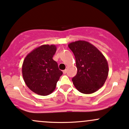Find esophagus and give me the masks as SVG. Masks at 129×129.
<instances>
[{
    "instance_id": "34e87169",
    "label": "esophagus",
    "mask_w": 129,
    "mask_h": 129,
    "mask_svg": "<svg viewBox=\"0 0 129 129\" xmlns=\"http://www.w3.org/2000/svg\"><path fill=\"white\" fill-rule=\"evenodd\" d=\"M63 74H66V73H67V70H66H66H63Z\"/></svg>"
}]
</instances>
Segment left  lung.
Here are the masks:
<instances>
[{
    "label": "left lung",
    "mask_w": 129,
    "mask_h": 129,
    "mask_svg": "<svg viewBox=\"0 0 129 129\" xmlns=\"http://www.w3.org/2000/svg\"><path fill=\"white\" fill-rule=\"evenodd\" d=\"M75 57L77 73L72 78L75 88L81 93L90 94L98 90L108 75V64L101 52L85 41L69 44Z\"/></svg>",
    "instance_id": "8db88e82"
}]
</instances>
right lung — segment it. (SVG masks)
I'll return each mask as SVG.
<instances>
[{
  "instance_id": "1",
  "label": "right lung",
  "mask_w": 129,
  "mask_h": 129,
  "mask_svg": "<svg viewBox=\"0 0 129 129\" xmlns=\"http://www.w3.org/2000/svg\"><path fill=\"white\" fill-rule=\"evenodd\" d=\"M54 45H43L33 50L25 57L22 74L26 85L34 93L46 96L55 88L62 75L57 62L52 57L56 52Z\"/></svg>"
}]
</instances>
